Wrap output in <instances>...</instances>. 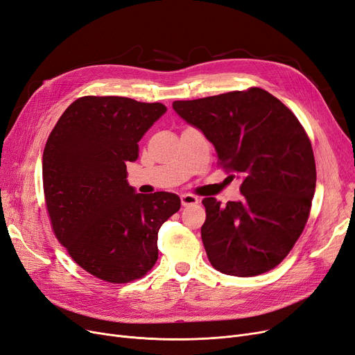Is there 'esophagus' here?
I'll use <instances>...</instances> for the list:
<instances>
[{"label":"esophagus","mask_w":355,"mask_h":355,"mask_svg":"<svg viewBox=\"0 0 355 355\" xmlns=\"http://www.w3.org/2000/svg\"><path fill=\"white\" fill-rule=\"evenodd\" d=\"M198 203H199V199L196 198V196H191V194H182L181 196V205L184 206V207L198 205Z\"/></svg>","instance_id":"34e87169"}]
</instances>
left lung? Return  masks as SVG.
Masks as SVG:
<instances>
[{
	"mask_svg": "<svg viewBox=\"0 0 355 355\" xmlns=\"http://www.w3.org/2000/svg\"><path fill=\"white\" fill-rule=\"evenodd\" d=\"M174 111L211 141L219 164L240 178L243 199H203L202 241L212 266L256 277L286 257L303 232L316 190L311 143L297 116L269 92L252 87L194 101Z\"/></svg>",
	"mask_w": 355,
	"mask_h": 355,
	"instance_id": "1",
	"label": "left lung"
}]
</instances>
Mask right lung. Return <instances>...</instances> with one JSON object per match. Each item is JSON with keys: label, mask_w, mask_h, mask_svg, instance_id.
<instances>
[{"label": "right lung", "mask_w": 355, "mask_h": 355, "mask_svg": "<svg viewBox=\"0 0 355 355\" xmlns=\"http://www.w3.org/2000/svg\"><path fill=\"white\" fill-rule=\"evenodd\" d=\"M166 112L159 102L83 96L60 116L44 149L46 209L58 241L94 277L124 284L157 260V232L177 194H140L127 181L139 141Z\"/></svg>", "instance_id": "1"}]
</instances>
